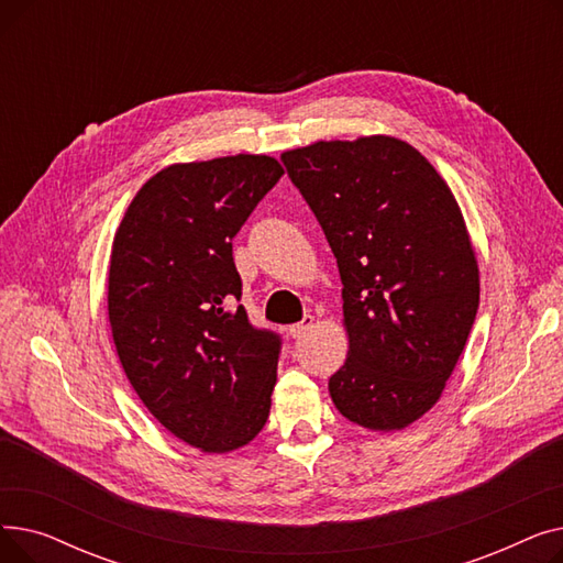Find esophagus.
<instances>
[{"label":"esophagus","mask_w":563,"mask_h":563,"mask_svg":"<svg viewBox=\"0 0 563 563\" xmlns=\"http://www.w3.org/2000/svg\"><path fill=\"white\" fill-rule=\"evenodd\" d=\"M312 323H314V317L312 314H306L299 323H291V327L287 329V333L297 340V338H303L310 329H312Z\"/></svg>","instance_id":"esophagus-1"}]
</instances>
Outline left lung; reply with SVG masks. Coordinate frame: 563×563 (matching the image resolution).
Returning a JSON list of instances; mask_svg holds the SVG:
<instances>
[{
	"label": "left lung",
	"mask_w": 563,
	"mask_h": 563,
	"mask_svg": "<svg viewBox=\"0 0 563 563\" xmlns=\"http://www.w3.org/2000/svg\"><path fill=\"white\" fill-rule=\"evenodd\" d=\"M338 257L349 358L335 408L374 431L438 401L479 308V269L459 205L406 141H317L283 153Z\"/></svg>",
	"instance_id": "left-lung-1"
}]
</instances>
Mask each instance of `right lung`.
Returning a JSON list of instances; mask_svg holds the SVG:
<instances>
[{"instance_id":"right-lung-1","label":"right lung","mask_w":563,"mask_h":563,"mask_svg":"<svg viewBox=\"0 0 563 563\" xmlns=\"http://www.w3.org/2000/svg\"><path fill=\"white\" fill-rule=\"evenodd\" d=\"M266 155L175 164L115 230L109 321L145 408L202 452H232L269 418L283 340L251 323L232 236L280 180Z\"/></svg>"}]
</instances>
